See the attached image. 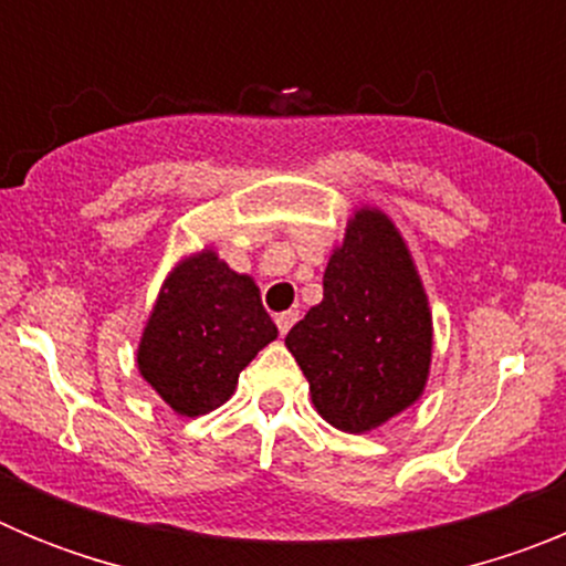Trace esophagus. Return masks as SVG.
<instances>
[{"label": "esophagus", "instance_id": "obj_1", "mask_svg": "<svg viewBox=\"0 0 566 566\" xmlns=\"http://www.w3.org/2000/svg\"><path fill=\"white\" fill-rule=\"evenodd\" d=\"M297 317H300V314L294 312V308H289V312H280L277 317H274V323H277L280 334H289V328H292L294 323H297Z\"/></svg>", "mask_w": 566, "mask_h": 566}]
</instances>
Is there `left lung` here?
Returning <instances> with one entry per match:
<instances>
[{"label":"left lung","instance_id":"1","mask_svg":"<svg viewBox=\"0 0 566 566\" xmlns=\"http://www.w3.org/2000/svg\"><path fill=\"white\" fill-rule=\"evenodd\" d=\"M431 312L394 223L359 209L323 274V303L286 334L319 417L371 431L417 402L431 365Z\"/></svg>","mask_w":566,"mask_h":566}]
</instances>
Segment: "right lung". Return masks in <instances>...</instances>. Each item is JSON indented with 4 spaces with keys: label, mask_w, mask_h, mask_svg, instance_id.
Wrapping results in <instances>:
<instances>
[{
    "label": "right lung",
    "mask_w": 566,
    "mask_h": 566,
    "mask_svg": "<svg viewBox=\"0 0 566 566\" xmlns=\"http://www.w3.org/2000/svg\"><path fill=\"white\" fill-rule=\"evenodd\" d=\"M277 337L252 277L212 249L169 274L138 345V368L181 417H201L232 397L240 371Z\"/></svg>",
    "instance_id": "obj_1"
}]
</instances>
